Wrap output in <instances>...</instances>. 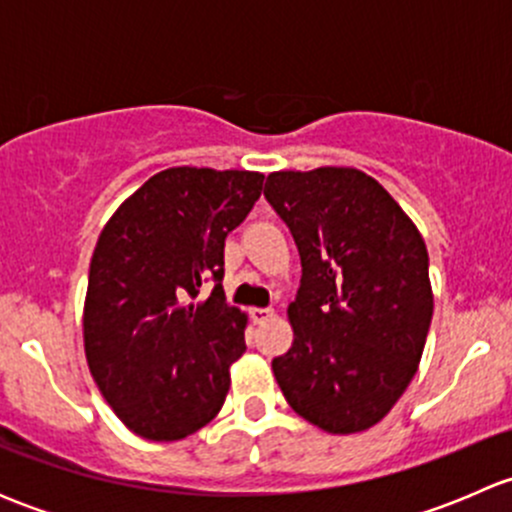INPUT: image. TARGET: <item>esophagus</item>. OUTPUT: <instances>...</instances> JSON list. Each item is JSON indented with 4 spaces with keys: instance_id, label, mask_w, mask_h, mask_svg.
<instances>
[{
    "instance_id": "obj_1",
    "label": "esophagus",
    "mask_w": 512,
    "mask_h": 512,
    "mask_svg": "<svg viewBox=\"0 0 512 512\" xmlns=\"http://www.w3.org/2000/svg\"><path fill=\"white\" fill-rule=\"evenodd\" d=\"M250 317H252V322H255V324H265V322H270L272 317H275V309H270V307H252L250 309Z\"/></svg>"
}]
</instances>
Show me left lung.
<instances>
[{
	"mask_svg": "<svg viewBox=\"0 0 512 512\" xmlns=\"http://www.w3.org/2000/svg\"><path fill=\"white\" fill-rule=\"evenodd\" d=\"M267 203L302 260L294 342L272 371L294 414L327 433L376 426L418 371L433 317L428 252L414 220L356 168L277 170Z\"/></svg>",
	"mask_w": 512,
	"mask_h": 512,
	"instance_id": "1",
	"label": "left lung"
}]
</instances>
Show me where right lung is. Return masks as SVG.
Here are the masks:
<instances>
[{
  "instance_id": "obj_1",
  "label": "right lung",
  "mask_w": 512,
  "mask_h": 512,
  "mask_svg": "<svg viewBox=\"0 0 512 512\" xmlns=\"http://www.w3.org/2000/svg\"><path fill=\"white\" fill-rule=\"evenodd\" d=\"M255 170H160L98 235L84 349L98 391L128 431L180 441L223 409L247 314L225 302L223 252L262 193ZM208 279L214 292L202 297Z\"/></svg>"
}]
</instances>
